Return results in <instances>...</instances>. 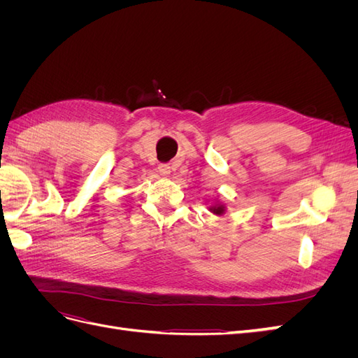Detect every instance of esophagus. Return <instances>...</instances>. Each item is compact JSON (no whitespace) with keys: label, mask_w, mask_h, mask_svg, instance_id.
<instances>
[{"label":"esophagus","mask_w":358,"mask_h":358,"mask_svg":"<svg viewBox=\"0 0 358 358\" xmlns=\"http://www.w3.org/2000/svg\"><path fill=\"white\" fill-rule=\"evenodd\" d=\"M158 171L161 176H169L170 175V166L169 164H159Z\"/></svg>","instance_id":"esophagus-1"}]
</instances>
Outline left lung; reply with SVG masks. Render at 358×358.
Returning <instances> with one entry per match:
<instances>
[{"instance_id":"8db88e82","label":"left lung","mask_w":358,"mask_h":358,"mask_svg":"<svg viewBox=\"0 0 358 358\" xmlns=\"http://www.w3.org/2000/svg\"><path fill=\"white\" fill-rule=\"evenodd\" d=\"M209 210L212 212V213H215V215H218V216H221V215H224L225 213V204H222V203H213L210 208H209Z\"/></svg>"}]
</instances>
